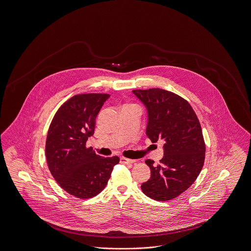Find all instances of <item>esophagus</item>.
I'll use <instances>...</instances> for the list:
<instances>
[{"mask_svg":"<svg viewBox=\"0 0 251 251\" xmlns=\"http://www.w3.org/2000/svg\"><path fill=\"white\" fill-rule=\"evenodd\" d=\"M120 162H121L122 164H134L136 161H135V160H132V159H127V158L121 157V158H120Z\"/></svg>","mask_w":251,"mask_h":251,"instance_id":"1","label":"esophagus"}]
</instances>
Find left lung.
I'll list each match as a JSON object with an SVG mask.
<instances>
[{"mask_svg": "<svg viewBox=\"0 0 251 251\" xmlns=\"http://www.w3.org/2000/svg\"><path fill=\"white\" fill-rule=\"evenodd\" d=\"M133 94L147 112L146 136L164 141L159 165L146 160L151 176L141 185L148 197L167 201L188 190L199 175L205 160V142L192 106L177 94L160 88L136 89Z\"/></svg>", "mask_w": 251, "mask_h": 251, "instance_id": "1", "label": "left lung"}]
</instances>
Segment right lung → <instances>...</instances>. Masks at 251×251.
Wrapping results in <instances>:
<instances>
[{
	"label": "right lung",
	"instance_id": "add662e5",
	"mask_svg": "<svg viewBox=\"0 0 251 251\" xmlns=\"http://www.w3.org/2000/svg\"><path fill=\"white\" fill-rule=\"evenodd\" d=\"M109 94L75 95L56 112L46 139V159L51 174L69 195L90 198L108 184L117 156L103 158L85 143L93 135L95 119Z\"/></svg>",
	"mask_w": 251,
	"mask_h": 251
}]
</instances>
